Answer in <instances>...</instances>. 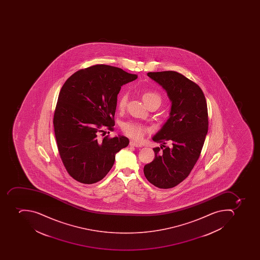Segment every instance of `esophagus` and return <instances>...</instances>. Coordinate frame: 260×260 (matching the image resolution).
I'll return each instance as SVG.
<instances>
[{
  "label": "esophagus",
  "mask_w": 260,
  "mask_h": 260,
  "mask_svg": "<svg viewBox=\"0 0 260 260\" xmlns=\"http://www.w3.org/2000/svg\"><path fill=\"white\" fill-rule=\"evenodd\" d=\"M130 145H132V146H135V147H142V145H141V144L138 143V142H137V141H130Z\"/></svg>",
  "instance_id": "obj_1"
}]
</instances>
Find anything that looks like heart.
I'll list each match as a JSON object with an SVG mask.
<instances>
[{
    "label": "heart",
    "mask_w": 260,
    "mask_h": 260,
    "mask_svg": "<svg viewBox=\"0 0 260 260\" xmlns=\"http://www.w3.org/2000/svg\"><path fill=\"white\" fill-rule=\"evenodd\" d=\"M142 99L147 107L149 104L155 103V102L161 103V96L152 91L144 92L142 94ZM127 96L126 93H122L119 95V99H118V107L119 110L123 111L127 106ZM122 128L127 136L137 140L141 139L145 135V133L149 132V128L145 127V125L137 123V122H133V121H129V122L123 123Z\"/></svg>",
    "instance_id": "b5f03b06"
}]
</instances>
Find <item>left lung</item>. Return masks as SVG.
<instances>
[{"label":"left lung","mask_w":260,"mask_h":260,"mask_svg":"<svg viewBox=\"0 0 260 260\" xmlns=\"http://www.w3.org/2000/svg\"><path fill=\"white\" fill-rule=\"evenodd\" d=\"M147 76L167 92L172 107L168 120L152 137L161 145L153 148L155 157L144 167V174L157 188H173L189 175L200 156L208 132L207 101L200 87L178 72Z\"/></svg>","instance_id":"left-lung-1"}]
</instances>
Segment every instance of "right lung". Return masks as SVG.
<instances>
[{"label": "right lung", "mask_w": 260, "mask_h": 260, "mask_svg": "<svg viewBox=\"0 0 260 260\" xmlns=\"http://www.w3.org/2000/svg\"><path fill=\"white\" fill-rule=\"evenodd\" d=\"M137 78L102 64L78 71L61 87L53 116L54 133L61 161L79 182L103 180L112 168L115 154L128 145L124 136L102 138L99 134L105 136L103 128L113 131L121 86Z\"/></svg>", "instance_id": "1"}]
</instances>
